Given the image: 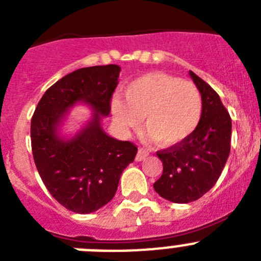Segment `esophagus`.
I'll use <instances>...</instances> for the list:
<instances>
[{"instance_id":"obj_1","label":"esophagus","mask_w":261,"mask_h":261,"mask_svg":"<svg viewBox=\"0 0 261 261\" xmlns=\"http://www.w3.org/2000/svg\"><path fill=\"white\" fill-rule=\"evenodd\" d=\"M149 155V151L145 149V147H138V150H137V154H136V161H144L146 156Z\"/></svg>"}]
</instances>
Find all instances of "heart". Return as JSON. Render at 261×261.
I'll list each match as a JSON object with an SVG mask.
<instances>
[{
	"instance_id": "heart-1",
	"label": "heart",
	"mask_w": 261,
	"mask_h": 261,
	"mask_svg": "<svg viewBox=\"0 0 261 261\" xmlns=\"http://www.w3.org/2000/svg\"><path fill=\"white\" fill-rule=\"evenodd\" d=\"M124 100L112 99L111 111L120 132L140 125L144 116L149 138L163 146H174L190 137L201 117V95L190 81L163 71L146 73L129 82Z\"/></svg>"
}]
</instances>
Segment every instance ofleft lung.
Wrapping results in <instances>:
<instances>
[{
	"label": "left lung",
	"mask_w": 261,
	"mask_h": 261,
	"mask_svg": "<svg viewBox=\"0 0 261 261\" xmlns=\"http://www.w3.org/2000/svg\"><path fill=\"white\" fill-rule=\"evenodd\" d=\"M190 74L201 94L199 125L183 142L156 151L163 172L154 183V190L163 199L177 204L199 200L216 184L231 144V117L220 95L193 71Z\"/></svg>",
	"instance_id": "8db88e82"
}]
</instances>
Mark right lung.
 <instances>
[{"mask_svg": "<svg viewBox=\"0 0 261 261\" xmlns=\"http://www.w3.org/2000/svg\"><path fill=\"white\" fill-rule=\"evenodd\" d=\"M120 66L82 68L53 84L39 100L31 119V147L41 180L55 200L74 213H93L112 200L124 168L135 161L137 146L119 141L100 128L111 111ZM77 101L94 108L93 121L69 142L56 126Z\"/></svg>", "mask_w": 261, "mask_h": 261, "instance_id": "1", "label": "right lung"}]
</instances>
